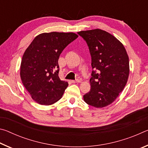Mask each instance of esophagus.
Masks as SVG:
<instances>
[{"mask_svg": "<svg viewBox=\"0 0 148 148\" xmlns=\"http://www.w3.org/2000/svg\"><path fill=\"white\" fill-rule=\"evenodd\" d=\"M72 83H79L80 80L79 79H76V80H72Z\"/></svg>", "mask_w": 148, "mask_h": 148, "instance_id": "1", "label": "esophagus"}]
</instances>
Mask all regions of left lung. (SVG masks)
Returning a JSON list of instances; mask_svg holds the SVG:
<instances>
[{"instance_id": "8db88e82", "label": "left lung", "mask_w": 148, "mask_h": 148, "mask_svg": "<svg viewBox=\"0 0 148 148\" xmlns=\"http://www.w3.org/2000/svg\"><path fill=\"white\" fill-rule=\"evenodd\" d=\"M91 57V89L84 95V101L95 108L112 104L123 90L129 74L126 50L118 40L101 29L80 31Z\"/></svg>"}]
</instances>
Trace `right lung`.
I'll return each mask as SVG.
<instances>
[{
	"label": "right lung",
	"instance_id": "1",
	"mask_svg": "<svg viewBox=\"0 0 148 148\" xmlns=\"http://www.w3.org/2000/svg\"><path fill=\"white\" fill-rule=\"evenodd\" d=\"M77 37L73 32L42 33L35 37L25 50L20 76L37 103L50 105L62 97L69 84L59 77L58 60L63 49Z\"/></svg>",
	"mask_w": 148,
	"mask_h": 148
}]
</instances>
